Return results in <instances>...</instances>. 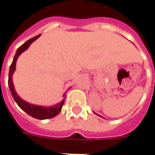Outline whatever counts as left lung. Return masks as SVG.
Listing matches in <instances>:
<instances>
[{
  "mask_svg": "<svg viewBox=\"0 0 155 155\" xmlns=\"http://www.w3.org/2000/svg\"><path fill=\"white\" fill-rule=\"evenodd\" d=\"M100 117H102V116H100Z\"/></svg>",
  "mask_w": 155,
  "mask_h": 155,
  "instance_id": "obj_1",
  "label": "left lung"
}]
</instances>
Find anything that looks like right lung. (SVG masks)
I'll use <instances>...</instances> for the list:
<instances>
[{
	"instance_id": "add662e5",
	"label": "right lung",
	"mask_w": 155,
	"mask_h": 155,
	"mask_svg": "<svg viewBox=\"0 0 155 155\" xmlns=\"http://www.w3.org/2000/svg\"><path fill=\"white\" fill-rule=\"evenodd\" d=\"M40 35H37L36 37L31 38L30 40L27 41L24 44H22L20 48H17V51L16 52V55L14 56L13 58V61L12 62V65L10 67V71H9V75H8V86H9L10 91L12 93L14 100L16 101V103L17 105L19 106L23 111H25L27 114L30 115L31 117H33L37 119H48V118H51L57 116L59 114V112L61 111L62 107V105L64 104V99L60 103V104L54 105V106H51V107H43V106H38V105H34V104H29L26 101L22 100L21 97L17 95V93L15 91L14 88V85H13L12 82V75L13 72H15L16 70V60L19 57L20 55L22 53L23 51H26L27 48H29L34 41H36L40 37ZM65 95V94H64Z\"/></svg>"
}]
</instances>
